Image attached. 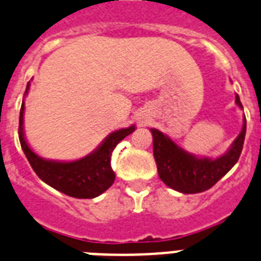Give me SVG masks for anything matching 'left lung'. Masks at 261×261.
<instances>
[{
	"label": "left lung",
	"instance_id": "1",
	"mask_svg": "<svg viewBox=\"0 0 261 261\" xmlns=\"http://www.w3.org/2000/svg\"><path fill=\"white\" fill-rule=\"evenodd\" d=\"M235 103L239 108H243L238 95L235 97ZM246 128L247 121L244 116L242 132L227 153L215 160L195 157L194 154L179 148L173 140L158 129L152 128L150 132L153 136V154L161 181L173 190L184 194H195L213 188L239 160L246 137Z\"/></svg>",
	"mask_w": 261,
	"mask_h": 261
}]
</instances>
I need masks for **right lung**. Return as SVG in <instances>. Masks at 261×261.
I'll list each match as a JSON object with an SVG mask.
<instances>
[{
  "label": "right lung",
  "mask_w": 261,
  "mask_h": 261,
  "mask_svg": "<svg viewBox=\"0 0 261 261\" xmlns=\"http://www.w3.org/2000/svg\"><path fill=\"white\" fill-rule=\"evenodd\" d=\"M29 87L30 83H28L24 95L28 93ZM23 111L24 101H22L19 112V142L33 170L44 184L68 197L80 199L97 197L112 186L115 181V171L111 168V155L113 149L122 139L135 132V125L111 133L99 148L84 158L71 162L51 161L35 154L24 140Z\"/></svg>",
  "instance_id": "add662e5"
}]
</instances>
